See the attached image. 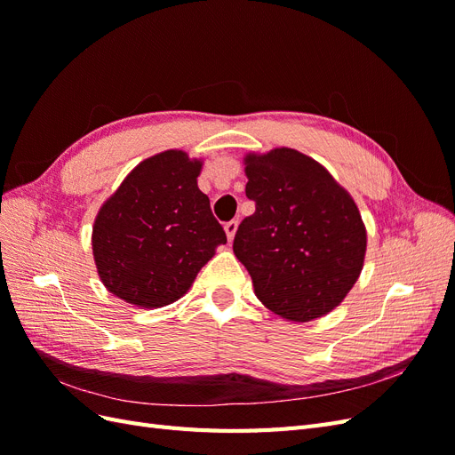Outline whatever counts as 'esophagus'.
<instances>
[{"label": "esophagus", "mask_w": 455, "mask_h": 455, "mask_svg": "<svg viewBox=\"0 0 455 455\" xmlns=\"http://www.w3.org/2000/svg\"><path fill=\"white\" fill-rule=\"evenodd\" d=\"M237 220H231V222H228L226 226H224V229H226V233H228V239L229 241H233V237H235V231H237Z\"/></svg>", "instance_id": "34e87169"}]
</instances>
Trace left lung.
<instances>
[{"label":"left lung","instance_id":"obj_1","mask_svg":"<svg viewBox=\"0 0 455 455\" xmlns=\"http://www.w3.org/2000/svg\"><path fill=\"white\" fill-rule=\"evenodd\" d=\"M252 216L233 252L258 299L286 321L307 323L338 307L359 279L366 229L353 197L323 164L291 148L244 157Z\"/></svg>","mask_w":455,"mask_h":455}]
</instances>
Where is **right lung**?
<instances>
[{"mask_svg": "<svg viewBox=\"0 0 455 455\" xmlns=\"http://www.w3.org/2000/svg\"><path fill=\"white\" fill-rule=\"evenodd\" d=\"M203 163L180 149L142 161L121 182L92 226L100 281L127 304L154 309L182 298L226 244L211 201L197 188Z\"/></svg>", "mask_w": 455, "mask_h": 455, "instance_id": "1", "label": "right lung"}]
</instances>
